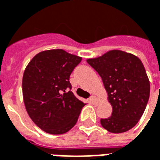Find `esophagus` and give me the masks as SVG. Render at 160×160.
Segmentation results:
<instances>
[{"label":"esophagus","mask_w":160,"mask_h":160,"mask_svg":"<svg viewBox=\"0 0 160 160\" xmlns=\"http://www.w3.org/2000/svg\"><path fill=\"white\" fill-rule=\"evenodd\" d=\"M89 101H90L92 103H94L95 101H96V97H95V96H91V97L89 98Z\"/></svg>","instance_id":"obj_1"}]
</instances>
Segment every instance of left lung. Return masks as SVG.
Masks as SVG:
<instances>
[{
  "instance_id": "left-lung-1",
  "label": "left lung",
  "mask_w": 160,
  "mask_h": 160,
  "mask_svg": "<svg viewBox=\"0 0 160 160\" xmlns=\"http://www.w3.org/2000/svg\"><path fill=\"white\" fill-rule=\"evenodd\" d=\"M99 74L112 112L100 122L110 133H120L137 124L148 103L150 85L145 68L136 56L119 50L87 60Z\"/></svg>"
}]
</instances>
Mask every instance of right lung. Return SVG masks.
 Returning <instances> with one entry per match:
<instances>
[{
  "instance_id": "add662e5",
  "label": "right lung",
  "mask_w": 160,
  "mask_h": 160,
  "mask_svg": "<svg viewBox=\"0 0 160 160\" xmlns=\"http://www.w3.org/2000/svg\"><path fill=\"white\" fill-rule=\"evenodd\" d=\"M82 58L62 49L44 51L31 60L22 78L27 113L41 129L67 133L76 124L83 102L71 91L70 75Z\"/></svg>"
}]
</instances>
